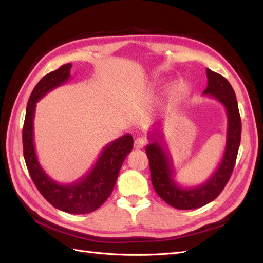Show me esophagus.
<instances>
[{
	"instance_id": "esophagus-1",
	"label": "esophagus",
	"mask_w": 263,
	"mask_h": 263,
	"mask_svg": "<svg viewBox=\"0 0 263 263\" xmlns=\"http://www.w3.org/2000/svg\"><path fill=\"white\" fill-rule=\"evenodd\" d=\"M146 143H147L146 138L139 137V138H137L136 140H135V148L136 149H141V148H143L144 146H146Z\"/></svg>"
}]
</instances>
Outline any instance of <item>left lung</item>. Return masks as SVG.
Listing matches in <instances>:
<instances>
[{
    "mask_svg": "<svg viewBox=\"0 0 263 263\" xmlns=\"http://www.w3.org/2000/svg\"><path fill=\"white\" fill-rule=\"evenodd\" d=\"M205 72L208 86L204 89L203 95L218 100L227 113L226 147L217 170L200 185L183 187L178 185L174 178L175 171L172 157L166 148L164 133L160 128L155 127V130L149 133L148 138L152 143L146 147L155 191L166 203L181 210L200 208L220 194L232 175L241 142L242 123L234 89L222 76L209 69Z\"/></svg>",
    "mask_w": 263,
    "mask_h": 263,
    "instance_id": "obj_1",
    "label": "left lung"
}]
</instances>
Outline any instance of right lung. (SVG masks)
Segmentation results:
<instances>
[{"instance_id":"obj_1","label":"right lung","mask_w":263,"mask_h":263,"mask_svg":"<svg viewBox=\"0 0 263 263\" xmlns=\"http://www.w3.org/2000/svg\"><path fill=\"white\" fill-rule=\"evenodd\" d=\"M71 68V63L62 65L43 77L33 88L27 104L22 144L28 172L43 197L59 210L80 215L95 211L108 199L123 161L133 148V138L131 135H125L106 144L92 168L73 183L61 184L46 174L39 164L33 142L36 103L47 92L64 85L70 79Z\"/></svg>"}]
</instances>
